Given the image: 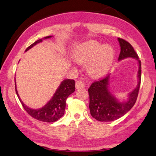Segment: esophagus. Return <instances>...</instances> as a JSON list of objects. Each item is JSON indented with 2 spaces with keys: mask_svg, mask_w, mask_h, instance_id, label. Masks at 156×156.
<instances>
[{
  "mask_svg": "<svg viewBox=\"0 0 156 156\" xmlns=\"http://www.w3.org/2000/svg\"><path fill=\"white\" fill-rule=\"evenodd\" d=\"M75 87L77 89H81L83 88L84 87V83L81 80H78L76 82H75Z\"/></svg>",
  "mask_w": 156,
  "mask_h": 156,
  "instance_id": "1",
  "label": "esophagus"
}]
</instances>
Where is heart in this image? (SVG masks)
<instances>
[{"label": "heart", "mask_w": 156, "mask_h": 156, "mask_svg": "<svg viewBox=\"0 0 156 156\" xmlns=\"http://www.w3.org/2000/svg\"><path fill=\"white\" fill-rule=\"evenodd\" d=\"M114 55V50L111 46H101L96 41H90L81 47L75 58L79 63L89 62V73L94 76H100L110 68Z\"/></svg>", "instance_id": "heart-1"}]
</instances>
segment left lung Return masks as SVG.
I'll return each instance as SVG.
<instances>
[{
	"label": "left lung",
	"mask_w": 156,
	"mask_h": 156,
	"mask_svg": "<svg viewBox=\"0 0 156 156\" xmlns=\"http://www.w3.org/2000/svg\"><path fill=\"white\" fill-rule=\"evenodd\" d=\"M120 53L119 60L127 57L138 60L139 83L133 92L129 94V100L119 102L108 90L109 75H106L94 81L88 88L89 108L92 116L100 122H111L120 119L133 107L137 99L141 80V62L132 45L126 40L119 37Z\"/></svg>",
	"instance_id": "obj_1"
}]
</instances>
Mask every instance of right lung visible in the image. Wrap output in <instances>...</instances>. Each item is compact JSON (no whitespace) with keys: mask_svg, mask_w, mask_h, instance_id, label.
<instances>
[{"mask_svg":"<svg viewBox=\"0 0 156 156\" xmlns=\"http://www.w3.org/2000/svg\"><path fill=\"white\" fill-rule=\"evenodd\" d=\"M51 36L45 37L44 38H49ZM42 41V40H38L28 47L25 51H28L36 44ZM16 88V92L19 100L24 109L30 116L34 119L44 122H54L60 119L64 114L66 108V101L67 98L75 91V81L73 79H65L60 84L57 90L54 94V96L47 104L39 109H32L25 105L18 95L17 90Z\"/></svg>","mask_w":156,"mask_h":156,"instance_id":"1","label":"right lung"}]
</instances>
